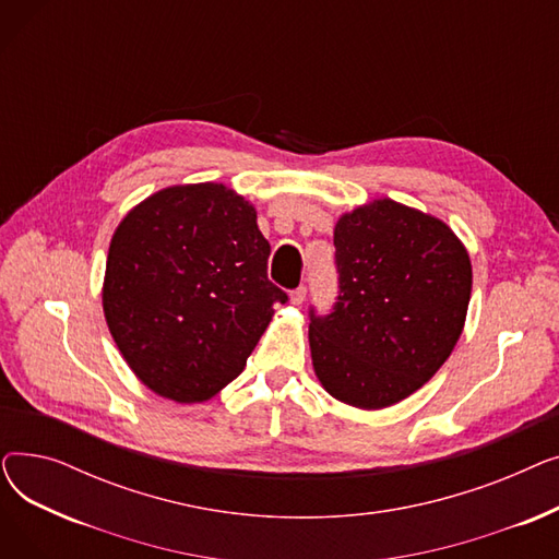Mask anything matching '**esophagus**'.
Returning a JSON list of instances; mask_svg holds the SVG:
<instances>
[{
	"label": "esophagus",
	"mask_w": 559,
	"mask_h": 559,
	"mask_svg": "<svg viewBox=\"0 0 559 559\" xmlns=\"http://www.w3.org/2000/svg\"><path fill=\"white\" fill-rule=\"evenodd\" d=\"M289 301L295 304V306H301V304L306 301V287L299 285L297 289H292V292H289Z\"/></svg>",
	"instance_id": "34e87169"
}]
</instances>
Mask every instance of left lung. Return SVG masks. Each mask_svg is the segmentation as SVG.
Returning a JSON list of instances; mask_svg holds the SVG:
<instances>
[{"label": "left lung", "instance_id": "left-lung-1", "mask_svg": "<svg viewBox=\"0 0 559 559\" xmlns=\"http://www.w3.org/2000/svg\"><path fill=\"white\" fill-rule=\"evenodd\" d=\"M333 242L340 295L329 314L310 310L312 367L337 401L383 409L451 356L472 299V260L442 219L392 199L344 213Z\"/></svg>", "mask_w": 559, "mask_h": 559}]
</instances>
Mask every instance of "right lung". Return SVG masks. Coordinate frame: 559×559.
<instances>
[{"label":"right lung","instance_id":"obj_1","mask_svg":"<svg viewBox=\"0 0 559 559\" xmlns=\"http://www.w3.org/2000/svg\"><path fill=\"white\" fill-rule=\"evenodd\" d=\"M255 209L222 183L171 186L115 228L104 317L131 371L163 399L201 403L238 378L274 304Z\"/></svg>","mask_w":559,"mask_h":559}]
</instances>
